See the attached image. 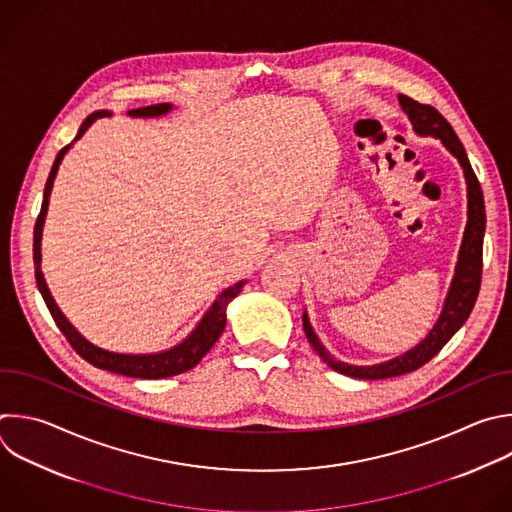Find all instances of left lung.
Wrapping results in <instances>:
<instances>
[{
	"label": "left lung",
	"instance_id": "obj_1",
	"mask_svg": "<svg viewBox=\"0 0 512 512\" xmlns=\"http://www.w3.org/2000/svg\"><path fill=\"white\" fill-rule=\"evenodd\" d=\"M398 102L402 110L406 112L414 132L418 136H434L442 142V146L458 160L464 181H466V199H468V219L458 251V261L454 267V277L450 281L442 311L434 323V327L428 331V335L422 339L420 344H416L412 350L404 352L402 356H396L388 362H380L374 366H352L342 360H335L325 346L321 344V339L311 327L307 311H303V329L309 339L311 348L317 352V356L335 372L358 378V380H384V378H396L402 374H410L430 362L446 344L448 339L464 325L468 319L476 297L480 289V277H482V239H484V225H486V215H484V199H482V189L480 183L474 175V170L470 166V160L466 156V150L462 142L458 140L456 132L448 124V120L432 106L420 104L404 94H398Z\"/></svg>",
	"mask_w": 512,
	"mask_h": 512
}]
</instances>
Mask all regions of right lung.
Wrapping results in <instances>:
<instances>
[{
  "mask_svg": "<svg viewBox=\"0 0 512 512\" xmlns=\"http://www.w3.org/2000/svg\"><path fill=\"white\" fill-rule=\"evenodd\" d=\"M173 104H154V106H144V108H136V110H128V116L132 118H160L164 114H168L173 110ZM112 116L110 110H96L92 112L80 126L76 138L64 146L50 170V177L46 181V189H44V201H42V211L38 215L36 227H34V267H36V283L38 289L56 321V325L60 327V331L66 335V339L70 342V346L76 350V354L80 358H84L88 364L112 372V374H120V376H128V378H140V380H160V378H170V376H179L187 370H193L205 356L207 352L217 344V339L221 337L225 325H227V305L241 293L245 281H237L231 287L223 289L221 295L211 303V307L205 311V315L201 317V321L195 325V329L183 339L181 344L162 350V352H152V354H120V352H110L104 350L96 344H92L90 339H86L74 325L72 321L62 313V309L58 307V303L54 301L50 287L44 279L42 273V233H44V223H46V215H48V205H50V195H52V187H54V179L58 175V168L64 160V156L68 154V150L74 146L76 140H80L84 136V132L98 120V118H108Z\"/></svg>",
  "mask_w": 512,
  "mask_h": 512,
  "instance_id": "1",
  "label": "right lung"
}]
</instances>
